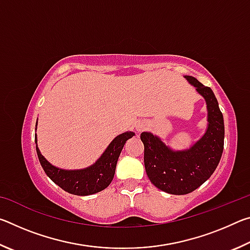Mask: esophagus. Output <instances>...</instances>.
Masks as SVG:
<instances>
[{
    "label": "esophagus",
    "mask_w": 250,
    "mask_h": 250,
    "mask_svg": "<svg viewBox=\"0 0 250 250\" xmlns=\"http://www.w3.org/2000/svg\"><path fill=\"white\" fill-rule=\"evenodd\" d=\"M147 126H149L147 122L145 120H141V121H139L137 125H135V130H137V132H141V131L146 130Z\"/></svg>",
    "instance_id": "esophagus-1"
}]
</instances>
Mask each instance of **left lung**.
<instances>
[{"instance_id": "8db88e82", "label": "left lung", "mask_w": 250, "mask_h": 250, "mask_svg": "<svg viewBox=\"0 0 250 250\" xmlns=\"http://www.w3.org/2000/svg\"><path fill=\"white\" fill-rule=\"evenodd\" d=\"M207 104V129L200 140L186 150H172L158 135L142 132L145 167L151 183L161 191L184 195L204 183L216 170L224 149V118L209 87L192 76H184Z\"/></svg>"}]
</instances>
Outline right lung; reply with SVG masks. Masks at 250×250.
Segmentation results:
<instances>
[{
  "label": "right lung",
  "instance_id": "add662e5",
  "mask_svg": "<svg viewBox=\"0 0 250 250\" xmlns=\"http://www.w3.org/2000/svg\"><path fill=\"white\" fill-rule=\"evenodd\" d=\"M133 135L134 132L131 131L117 135L103 155L96 161V163L82 170H62L52 166L42 155L37 146V137L35 135L36 152L42 167L55 184L74 195L86 196L103 191L111 183L116 172L118 158L126 140H129Z\"/></svg>",
  "mask_w": 250,
  "mask_h": 250
}]
</instances>
